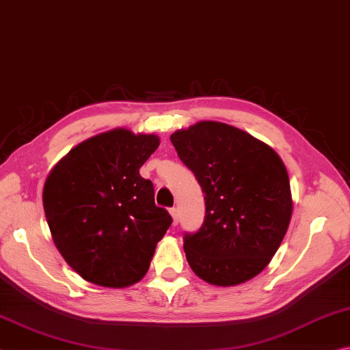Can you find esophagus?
I'll use <instances>...</instances> for the list:
<instances>
[{"label":"esophagus","instance_id":"esophagus-1","mask_svg":"<svg viewBox=\"0 0 350 350\" xmlns=\"http://www.w3.org/2000/svg\"><path fill=\"white\" fill-rule=\"evenodd\" d=\"M169 213H170V217H172V223H174L175 226L178 224V218H180L178 209H176V207H172V209L169 211Z\"/></svg>","mask_w":350,"mask_h":350}]
</instances>
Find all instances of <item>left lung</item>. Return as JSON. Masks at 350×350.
Wrapping results in <instances>:
<instances>
[{"label":"left lung","instance_id":"1","mask_svg":"<svg viewBox=\"0 0 350 350\" xmlns=\"http://www.w3.org/2000/svg\"><path fill=\"white\" fill-rule=\"evenodd\" d=\"M170 141L206 200L203 226L185 237L189 266L213 286L246 283L271 262L289 228L293 201L283 159L219 121H198Z\"/></svg>","mask_w":350,"mask_h":350}]
</instances>
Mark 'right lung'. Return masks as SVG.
<instances>
[{"label": "right lung", "instance_id": "add662e5", "mask_svg": "<svg viewBox=\"0 0 350 350\" xmlns=\"http://www.w3.org/2000/svg\"><path fill=\"white\" fill-rule=\"evenodd\" d=\"M158 146L155 133L116 127L73 147L47 175L42 206L52 240L89 283L120 289L149 271L172 223L139 175Z\"/></svg>", "mask_w": 350, "mask_h": 350}]
</instances>
